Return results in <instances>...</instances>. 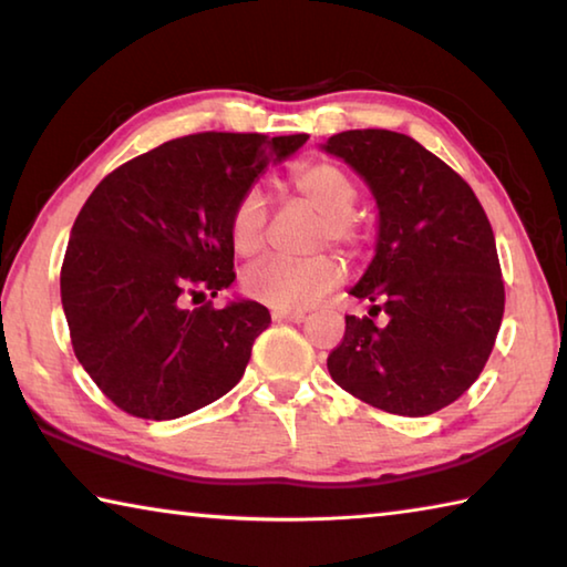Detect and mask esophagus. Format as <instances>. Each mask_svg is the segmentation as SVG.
<instances>
[{"instance_id":"obj_1","label":"esophagus","mask_w":567,"mask_h":567,"mask_svg":"<svg viewBox=\"0 0 567 567\" xmlns=\"http://www.w3.org/2000/svg\"><path fill=\"white\" fill-rule=\"evenodd\" d=\"M305 318L302 310H272V320L277 322H305Z\"/></svg>"}]
</instances>
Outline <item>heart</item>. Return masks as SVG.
I'll return each mask as SVG.
<instances>
[{"mask_svg":"<svg viewBox=\"0 0 567 567\" xmlns=\"http://www.w3.org/2000/svg\"><path fill=\"white\" fill-rule=\"evenodd\" d=\"M292 195L320 215L315 243H334L342 247L360 245V227L352 223V209L358 203V185L340 165L328 159L305 162L290 172ZM267 199L260 189H247L229 215V245L239 257H255L265 245ZM342 270L334 257L312 255L305 260L257 262L243 277L245 292L257 302L277 310H300L320 302L338 287Z\"/></svg>","mask_w":567,"mask_h":567,"instance_id":"obj_1","label":"heart"}]
</instances>
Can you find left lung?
Masks as SVG:
<instances>
[{"mask_svg": "<svg viewBox=\"0 0 567 567\" xmlns=\"http://www.w3.org/2000/svg\"><path fill=\"white\" fill-rule=\"evenodd\" d=\"M320 147L358 172L378 205L375 257L350 290L370 318H344L330 375L392 415H433L480 378L501 330L493 227L467 182L408 134L348 130ZM378 313L385 323L371 320Z\"/></svg>", "mask_w": 567, "mask_h": 567, "instance_id": "1", "label": "left lung"}]
</instances>
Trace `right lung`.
<instances>
[{
  "instance_id": "1",
  "label": "right lung",
  "mask_w": 567,
  "mask_h": 567,
  "mask_svg": "<svg viewBox=\"0 0 567 567\" xmlns=\"http://www.w3.org/2000/svg\"><path fill=\"white\" fill-rule=\"evenodd\" d=\"M307 134L203 132L169 140L104 177L76 215L60 290L76 360L120 410L189 415L233 390L270 324L235 297L187 307L235 282L229 215L267 165Z\"/></svg>"
}]
</instances>
